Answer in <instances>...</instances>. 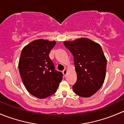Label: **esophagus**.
I'll use <instances>...</instances> for the list:
<instances>
[{"label":"esophagus","mask_w":124,"mask_h":124,"mask_svg":"<svg viewBox=\"0 0 124 124\" xmlns=\"http://www.w3.org/2000/svg\"><path fill=\"white\" fill-rule=\"evenodd\" d=\"M62 73H63V75H64V76L66 77V76H67V69H65L64 70H63V71H62Z\"/></svg>","instance_id":"34e87169"}]
</instances>
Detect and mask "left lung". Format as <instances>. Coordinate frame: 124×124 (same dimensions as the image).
<instances>
[{"instance_id": "1", "label": "left lung", "mask_w": 124, "mask_h": 124, "mask_svg": "<svg viewBox=\"0 0 124 124\" xmlns=\"http://www.w3.org/2000/svg\"><path fill=\"white\" fill-rule=\"evenodd\" d=\"M63 44L74 57L77 80L73 91L79 96H91L101 88L106 74L107 59L101 46L84 38Z\"/></svg>"}]
</instances>
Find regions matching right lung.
<instances>
[{
	"label": "right lung",
	"instance_id": "add662e5",
	"mask_svg": "<svg viewBox=\"0 0 124 124\" xmlns=\"http://www.w3.org/2000/svg\"><path fill=\"white\" fill-rule=\"evenodd\" d=\"M56 41L34 40L23 48L19 62L20 77L27 91L44 99L57 91L63 74L55 70L49 54Z\"/></svg>",
	"mask_w": 124,
	"mask_h": 124
}]
</instances>
